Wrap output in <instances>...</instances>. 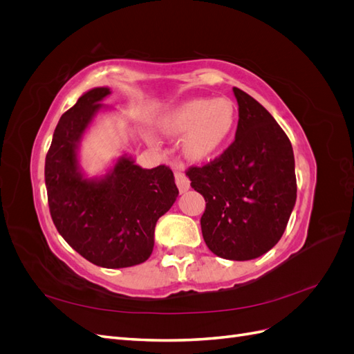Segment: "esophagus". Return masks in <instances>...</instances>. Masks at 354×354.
<instances>
[{"instance_id":"1","label":"esophagus","mask_w":354,"mask_h":354,"mask_svg":"<svg viewBox=\"0 0 354 354\" xmlns=\"http://www.w3.org/2000/svg\"><path fill=\"white\" fill-rule=\"evenodd\" d=\"M174 178H176V185L180 190V194H185V192L189 190L190 187V180L185 174V167L181 164L174 165Z\"/></svg>"}]
</instances>
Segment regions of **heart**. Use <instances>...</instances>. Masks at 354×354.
I'll return each mask as SVG.
<instances>
[{
  "mask_svg": "<svg viewBox=\"0 0 354 354\" xmlns=\"http://www.w3.org/2000/svg\"><path fill=\"white\" fill-rule=\"evenodd\" d=\"M238 121V108L229 97H198L165 112L159 130L168 137L183 138L187 158L202 160L217 155L227 145Z\"/></svg>",
  "mask_w": 354,
  "mask_h": 354,
  "instance_id": "obj_1",
  "label": "heart"
}]
</instances>
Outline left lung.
<instances>
[{
  "mask_svg": "<svg viewBox=\"0 0 354 354\" xmlns=\"http://www.w3.org/2000/svg\"><path fill=\"white\" fill-rule=\"evenodd\" d=\"M239 121L233 143L205 165L186 169L205 199L202 236L221 259L245 261L279 242L297 199L291 142L266 108L233 87Z\"/></svg>",
  "mask_w": 354,
  "mask_h": 354,
  "instance_id": "left-lung-1",
  "label": "left lung"
}]
</instances>
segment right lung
<instances>
[{
  "mask_svg": "<svg viewBox=\"0 0 354 354\" xmlns=\"http://www.w3.org/2000/svg\"><path fill=\"white\" fill-rule=\"evenodd\" d=\"M109 88H93L62 115L46 156V186L53 223L90 263L122 269L145 263L153 251L156 221L178 195L167 165L143 169L121 158L99 181L82 178L77 143Z\"/></svg>",
  "mask_w": 354,
  "mask_h": 354,
  "instance_id": "right-lung-1",
  "label": "right lung"
}]
</instances>
